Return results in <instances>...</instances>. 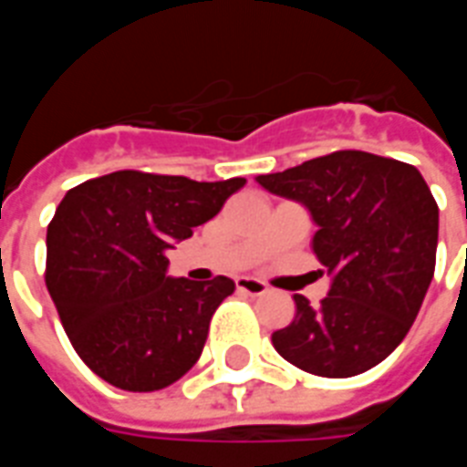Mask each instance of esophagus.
<instances>
[{"label":"esophagus","instance_id":"34e87169","mask_svg":"<svg viewBox=\"0 0 467 467\" xmlns=\"http://www.w3.org/2000/svg\"><path fill=\"white\" fill-rule=\"evenodd\" d=\"M234 285H237V293L253 295V297H260V295H265L267 290H270L263 280H254V277H237Z\"/></svg>","mask_w":467,"mask_h":467}]
</instances>
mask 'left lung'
Masks as SVG:
<instances>
[{
	"label": "left lung",
	"mask_w": 467,
	"mask_h": 467,
	"mask_svg": "<svg viewBox=\"0 0 467 467\" xmlns=\"http://www.w3.org/2000/svg\"><path fill=\"white\" fill-rule=\"evenodd\" d=\"M265 190L303 202L313 253L333 275L320 305L295 295L293 323L275 350L320 378H352L390 355L420 313L438 250V202L408 162L360 152L315 157L260 174Z\"/></svg>",
	"instance_id": "left-lung-1"
}]
</instances>
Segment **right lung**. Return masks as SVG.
<instances>
[{
  "label": "right lung",
  "instance_id": "right-lung-1",
  "mask_svg": "<svg viewBox=\"0 0 467 467\" xmlns=\"http://www.w3.org/2000/svg\"><path fill=\"white\" fill-rule=\"evenodd\" d=\"M244 177L197 182L140 170L65 194L47 230L45 283L69 343L119 390H162L202 355L210 320L234 283L167 277V250L223 210Z\"/></svg>",
  "mask_w": 467,
  "mask_h": 467
}]
</instances>
